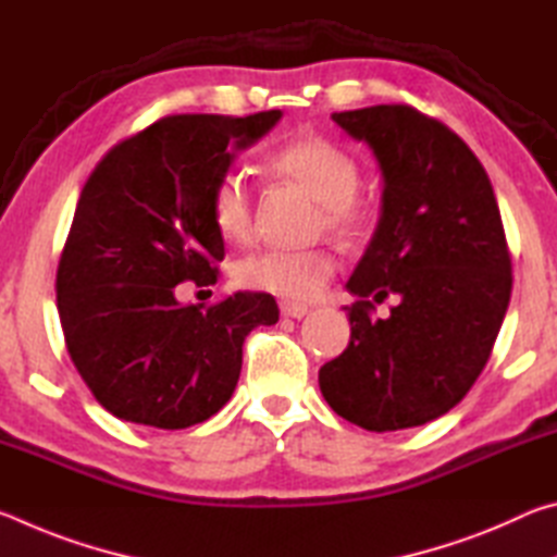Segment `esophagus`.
<instances>
[{"instance_id":"esophagus-1","label":"esophagus","mask_w":557,"mask_h":557,"mask_svg":"<svg viewBox=\"0 0 557 557\" xmlns=\"http://www.w3.org/2000/svg\"><path fill=\"white\" fill-rule=\"evenodd\" d=\"M280 312H282V317L301 319V317L309 314V307L299 305V301H280Z\"/></svg>"}]
</instances>
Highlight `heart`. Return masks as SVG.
Here are the masks:
<instances>
[{"mask_svg":"<svg viewBox=\"0 0 557 557\" xmlns=\"http://www.w3.org/2000/svg\"><path fill=\"white\" fill-rule=\"evenodd\" d=\"M270 169L289 178L322 203V223L334 233H356L369 219V206L358 196V164L332 139L307 135L282 145L270 157ZM211 219L225 240L245 243L252 235V196L238 172L219 176L211 191ZM336 272L332 252L262 250L238 260L235 282L252 292H265L287 301H309L322 295Z\"/></svg>","mask_w":557,"mask_h":557,"instance_id":"1","label":"heart"}]
</instances>
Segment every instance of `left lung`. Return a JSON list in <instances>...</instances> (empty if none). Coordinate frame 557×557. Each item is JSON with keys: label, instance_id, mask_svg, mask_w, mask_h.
<instances>
[{"label": "left lung", "instance_id": "obj_1", "mask_svg": "<svg viewBox=\"0 0 557 557\" xmlns=\"http://www.w3.org/2000/svg\"><path fill=\"white\" fill-rule=\"evenodd\" d=\"M369 145L381 219L346 289V351L319 369L336 414L371 432L418 428L465 398L492 356L511 299V256L492 182L455 132L408 106L334 112ZM399 297L373 320L374 300ZM374 300L371 302L370 299Z\"/></svg>", "mask_w": 557, "mask_h": 557}]
</instances>
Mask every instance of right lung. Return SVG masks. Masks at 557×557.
Instances as JSON below:
<instances>
[{"label": "right lung", "instance_id": "obj_1", "mask_svg": "<svg viewBox=\"0 0 557 557\" xmlns=\"http://www.w3.org/2000/svg\"><path fill=\"white\" fill-rule=\"evenodd\" d=\"M280 117H164L112 147L83 186L55 297L75 369L115 418L159 430L209 420L238 385L245 336L280 319L262 292L176 299L178 282H215L225 252L211 191Z\"/></svg>", "mask_w": 557, "mask_h": 557}]
</instances>
